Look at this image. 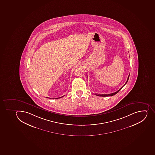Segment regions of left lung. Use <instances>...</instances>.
Here are the masks:
<instances>
[{"label":"left lung","instance_id":"1","mask_svg":"<svg viewBox=\"0 0 155 155\" xmlns=\"http://www.w3.org/2000/svg\"><path fill=\"white\" fill-rule=\"evenodd\" d=\"M129 75H128L127 80V81L125 82V84H124V85L123 87H121L120 88L119 90H117V91L115 92L114 93H111V94H96V95L98 96H102V97H106V96H113L114 95L116 94H117V92H119V91H120V89H121V88H123V87H124V86L127 84V82L128 81V79H129Z\"/></svg>","mask_w":155,"mask_h":155}]
</instances>
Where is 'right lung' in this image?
<instances>
[{
  "label": "right lung",
  "mask_w": 155,
  "mask_h": 155,
  "mask_svg": "<svg viewBox=\"0 0 155 155\" xmlns=\"http://www.w3.org/2000/svg\"><path fill=\"white\" fill-rule=\"evenodd\" d=\"M62 97H63V96H62ZM61 97H60V98H61Z\"/></svg>",
  "instance_id": "obj_1"
}]
</instances>
